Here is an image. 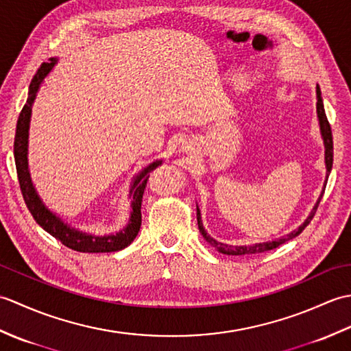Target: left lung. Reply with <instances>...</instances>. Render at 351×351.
<instances>
[{"mask_svg": "<svg viewBox=\"0 0 351 351\" xmlns=\"http://www.w3.org/2000/svg\"><path fill=\"white\" fill-rule=\"evenodd\" d=\"M317 116H318V123H319V132H322V137H323V143H324V162H326V182H327V178L330 175V170H332V164H333V140H332V130H330V123L327 121V116H326V111H324V106H323V98H322V90H319V87L317 86ZM326 182H324V189H326ZM324 189L322 191V196L318 197L317 204L314 206V210L311 211V214L308 215V219L304 220L303 225H300L293 232L278 238V240H273V241H267V243H259V244H252V245H228V244H223L215 241L211 235L206 234V230L202 225V219H200V211L197 208V225H199V230L205 240L210 243L213 247L217 249L223 255H255V253H263L267 250H273L276 247H279L280 244L287 243L289 240H293L299 234H302V230L306 228L311 220L314 219L317 208L319 205V200L323 197V193Z\"/></svg>", "mask_w": 351, "mask_h": 351, "instance_id": "left-lung-1", "label": "left lung"}]
</instances>
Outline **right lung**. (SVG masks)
<instances>
[{
    "label": "right lung",
    "mask_w": 351,
    "mask_h": 351,
    "mask_svg": "<svg viewBox=\"0 0 351 351\" xmlns=\"http://www.w3.org/2000/svg\"><path fill=\"white\" fill-rule=\"evenodd\" d=\"M57 63V58H49L48 63H42V66L37 69L36 75L33 77L32 83L28 88V98L24 108H22L21 114L18 117L16 123V134H14V162H16V171L19 187L22 191V196L27 204V208L32 213L37 225H40L49 235H52L56 240L62 241L66 247L77 252L84 253H108V252H117L125 249L130 245L134 238L137 237L140 226H141V199H143V193L146 189V184L149 180V171H152L162 162V160H156L145 167L140 173L134 178L131 184L130 196H132L131 202V217L128 225L122 230L116 234L110 235H93L83 232L75 228L69 226L64 223L58 215L49 211L47 205L42 202V199L37 195L34 185L32 182V176H29L28 170V130H29V117H32V107L36 99V95L39 92V87L43 83L45 77L52 71Z\"/></svg>",
    "instance_id": "add662e5"
}]
</instances>
